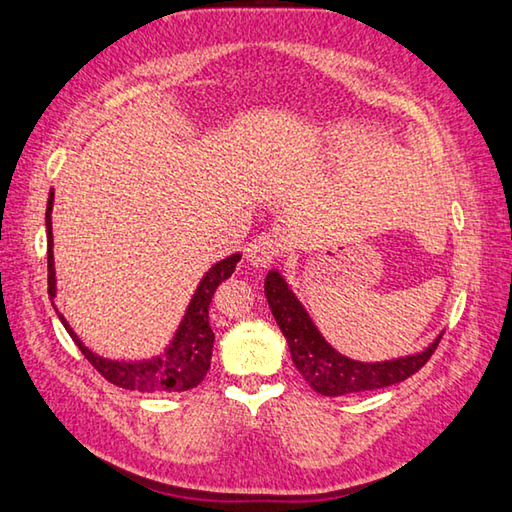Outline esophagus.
Segmentation results:
<instances>
[{
  "label": "esophagus",
  "mask_w": 512,
  "mask_h": 512,
  "mask_svg": "<svg viewBox=\"0 0 512 512\" xmlns=\"http://www.w3.org/2000/svg\"><path fill=\"white\" fill-rule=\"evenodd\" d=\"M283 254V242L276 233H258L247 245V261L256 267H267Z\"/></svg>",
  "instance_id": "obj_1"
}]
</instances>
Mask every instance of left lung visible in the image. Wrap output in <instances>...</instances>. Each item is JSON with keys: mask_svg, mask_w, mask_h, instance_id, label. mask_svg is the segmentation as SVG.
<instances>
[{"mask_svg": "<svg viewBox=\"0 0 512 512\" xmlns=\"http://www.w3.org/2000/svg\"><path fill=\"white\" fill-rule=\"evenodd\" d=\"M265 297L272 315L286 335L292 363L304 376V381L324 397H342L351 392L379 390L406 381L429 363L438 349L442 335L415 356L383 360V363H360L335 351L322 333L315 329L311 317L292 295L279 272H270L265 279Z\"/></svg>", "mask_w": 512, "mask_h": 512, "instance_id": "1", "label": "left lung"}]
</instances>
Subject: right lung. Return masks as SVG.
Instances as JSON below:
<instances>
[{
	"mask_svg": "<svg viewBox=\"0 0 512 512\" xmlns=\"http://www.w3.org/2000/svg\"><path fill=\"white\" fill-rule=\"evenodd\" d=\"M52 201L54 192H49L47 201V292L49 299L56 295V279H54V254H52ZM240 261V254H233L224 258L201 279L199 288L192 297L186 317L179 326L177 335H174L172 345L167 347L161 358L145 360V363H117V360H106L102 356L92 354L88 347L77 338V333L70 329L63 317L61 322L70 333V338L77 342L81 354L88 358V363L104 376L108 383L117 385L124 390H138V392H183L190 390L204 381L206 372L211 370V356H213V342L215 333L208 322V311H211V301L220 283H224L236 270ZM54 304V301H52Z\"/></svg>",
	"mask_w": 512,
	"mask_h": 512,
	"instance_id": "right-lung-1",
	"label": "right lung"
}]
</instances>
